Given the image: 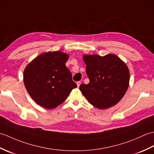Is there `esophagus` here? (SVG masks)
<instances>
[{
	"label": "esophagus",
	"instance_id": "1",
	"mask_svg": "<svg viewBox=\"0 0 154 154\" xmlns=\"http://www.w3.org/2000/svg\"><path fill=\"white\" fill-rule=\"evenodd\" d=\"M81 83V81H77V87H79Z\"/></svg>",
	"mask_w": 154,
	"mask_h": 154
}]
</instances>
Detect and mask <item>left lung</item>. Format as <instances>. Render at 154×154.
<instances>
[{
	"instance_id": "1",
	"label": "left lung",
	"mask_w": 154,
	"mask_h": 154,
	"mask_svg": "<svg viewBox=\"0 0 154 154\" xmlns=\"http://www.w3.org/2000/svg\"><path fill=\"white\" fill-rule=\"evenodd\" d=\"M86 73L90 80L79 89L89 103L105 109L118 103L128 87L130 73L126 65L113 54L102 57L84 55Z\"/></svg>"
}]
</instances>
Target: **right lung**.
I'll return each instance as SVG.
<instances>
[{"label": "right lung", "instance_id": "1", "mask_svg": "<svg viewBox=\"0 0 154 154\" xmlns=\"http://www.w3.org/2000/svg\"><path fill=\"white\" fill-rule=\"evenodd\" d=\"M68 59V55L63 52H48L39 55L26 67V89L39 105L54 109L77 87L71 71L65 66Z\"/></svg>", "mask_w": 154, "mask_h": 154}]
</instances>
